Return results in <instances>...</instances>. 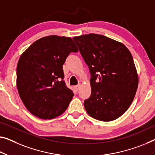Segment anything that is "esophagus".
<instances>
[{
  "mask_svg": "<svg viewBox=\"0 0 155 155\" xmlns=\"http://www.w3.org/2000/svg\"><path fill=\"white\" fill-rule=\"evenodd\" d=\"M80 84L75 86V89L76 91H78V90L80 89Z\"/></svg>",
  "mask_w": 155,
  "mask_h": 155,
  "instance_id": "obj_1",
  "label": "esophagus"
}]
</instances>
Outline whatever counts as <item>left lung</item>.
<instances>
[{"label": "left lung", "instance_id": "1", "mask_svg": "<svg viewBox=\"0 0 155 155\" xmlns=\"http://www.w3.org/2000/svg\"><path fill=\"white\" fill-rule=\"evenodd\" d=\"M73 39L91 73V94L84 102L86 111L101 121L120 117L134 100L139 83L130 51L121 43L101 35Z\"/></svg>", "mask_w": 155, "mask_h": 155}]
</instances>
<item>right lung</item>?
I'll use <instances>...</instances> for the list:
<instances>
[{
    "mask_svg": "<svg viewBox=\"0 0 155 155\" xmlns=\"http://www.w3.org/2000/svg\"><path fill=\"white\" fill-rule=\"evenodd\" d=\"M78 51L70 37L51 35L37 40L21 54L16 86L31 114L52 119L68 108L74 94L64 82L62 66L68 54Z\"/></svg>",
    "mask_w": 155,
    "mask_h": 155,
    "instance_id": "right-lung-1",
    "label": "right lung"
}]
</instances>
